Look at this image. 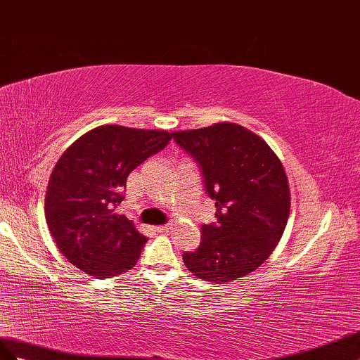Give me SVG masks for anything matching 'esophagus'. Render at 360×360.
<instances>
[{"mask_svg":"<svg viewBox=\"0 0 360 360\" xmlns=\"http://www.w3.org/2000/svg\"><path fill=\"white\" fill-rule=\"evenodd\" d=\"M155 231H157L158 233H166V232L169 231V226H167V224H164V226H157Z\"/></svg>","mask_w":360,"mask_h":360,"instance_id":"1","label":"esophagus"}]
</instances>
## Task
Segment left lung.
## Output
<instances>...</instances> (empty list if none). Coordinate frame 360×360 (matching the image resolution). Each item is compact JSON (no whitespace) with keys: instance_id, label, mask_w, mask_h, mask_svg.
Instances as JSON below:
<instances>
[{"instance_id":"left-lung-1","label":"left lung","mask_w":360,"mask_h":360,"mask_svg":"<svg viewBox=\"0 0 360 360\" xmlns=\"http://www.w3.org/2000/svg\"><path fill=\"white\" fill-rule=\"evenodd\" d=\"M199 164L215 223L200 226V244L182 259L199 279H238L269 258L290 215V186L281 160L266 143L237 123L172 132Z\"/></svg>"}]
</instances>
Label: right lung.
Instances as JSON below:
<instances>
[{
	"instance_id": "1",
	"label": "right lung",
	"mask_w": 360,
	"mask_h": 360,
	"mask_svg": "<svg viewBox=\"0 0 360 360\" xmlns=\"http://www.w3.org/2000/svg\"><path fill=\"white\" fill-rule=\"evenodd\" d=\"M167 131L104 125L68 148L51 173L45 217L58 250L77 269L110 279L128 271L148 238L116 214L128 174L169 145Z\"/></svg>"
}]
</instances>
